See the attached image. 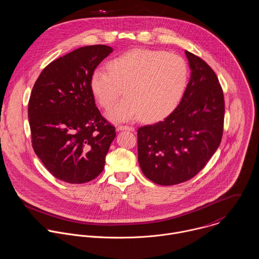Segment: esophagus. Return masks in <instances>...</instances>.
I'll use <instances>...</instances> for the list:
<instances>
[{
	"mask_svg": "<svg viewBox=\"0 0 259 259\" xmlns=\"http://www.w3.org/2000/svg\"><path fill=\"white\" fill-rule=\"evenodd\" d=\"M117 130H118V131H124V130H127V131H131V132H133V131H134V128H133V127H129V126H118Z\"/></svg>",
	"mask_w": 259,
	"mask_h": 259,
	"instance_id": "obj_1",
	"label": "esophagus"
}]
</instances>
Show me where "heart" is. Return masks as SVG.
<instances>
[{
    "label": "heart",
    "instance_id": "1",
    "mask_svg": "<svg viewBox=\"0 0 259 259\" xmlns=\"http://www.w3.org/2000/svg\"><path fill=\"white\" fill-rule=\"evenodd\" d=\"M107 72L96 69L90 90L100 107L108 109L113 122L140 119L157 123L167 118L179 104L189 81V67L182 57L161 50L134 49L106 64Z\"/></svg>",
    "mask_w": 259,
    "mask_h": 259
}]
</instances>
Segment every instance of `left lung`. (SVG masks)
<instances>
[{"label":"left lung","instance_id":"left-lung-1","mask_svg":"<svg viewBox=\"0 0 259 259\" xmlns=\"http://www.w3.org/2000/svg\"><path fill=\"white\" fill-rule=\"evenodd\" d=\"M191 79L178 106L161 122L137 131L142 173L160 186L196 176L218 149L224 132L225 97L213 69L186 51Z\"/></svg>","mask_w":259,"mask_h":259}]
</instances>
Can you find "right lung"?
<instances>
[{
	"instance_id": "obj_1",
	"label": "right lung",
	"mask_w": 259,
	"mask_h": 259,
	"mask_svg": "<svg viewBox=\"0 0 259 259\" xmlns=\"http://www.w3.org/2000/svg\"><path fill=\"white\" fill-rule=\"evenodd\" d=\"M113 48L81 47L49 63L28 101L32 147L47 170L68 183H85L103 170L115 127L100 114L90 78Z\"/></svg>"
}]
</instances>
